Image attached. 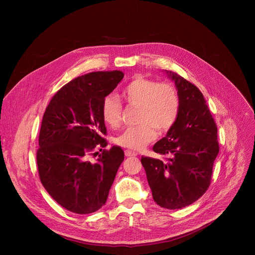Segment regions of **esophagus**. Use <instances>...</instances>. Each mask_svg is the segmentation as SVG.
Here are the masks:
<instances>
[{
  "label": "esophagus",
  "mask_w": 255,
  "mask_h": 255,
  "mask_svg": "<svg viewBox=\"0 0 255 255\" xmlns=\"http://www.w3.org/2000/svg\"><path fill=\"white\" fill-rule=\"evenodd\" d=\"M125 155H126L127 157H131V156H136L137 153L134 152V151H131V150H126V151H125Z\"/></svg>",
  "instance_id": "34e87169"
}]
</instances>
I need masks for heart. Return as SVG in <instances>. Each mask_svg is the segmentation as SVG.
I'll return each instance as SVG.
<instances>
[{
  "label": "heart",
  "mask_w": 255,
  "mask_h": 255,
  "mask_svg": "<svg viewBox=\"0 0 255 255\" xmlns=\"http://www.w3.org/2000/svg\"><path fill=\"white\" fill-rule=\"evenodd\" d=\"M122 97L130 107L138 108L136 127L126 128L115 138L122 147L139 150L159 133L167 132L176 123L180 112V99L176 88L167 82H158L142 76L135 77L122 91ZM122 104L118 98L108 95L103 99L101 116L110 128L121 123Z\"/></svg>",
  "instance_id": "obj_1"
}]
</instances>
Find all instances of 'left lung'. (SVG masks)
Listing matches in <instances>:
<instances>
[{
  "mask_svg": "<svg viewBox=\"0 0 255 255\" xmlns=\"http://www.w3.org/2000/svg\"><path fill=\"white\" fill-rule=\"evenodd\" d=\"M166 73L178 90L180 112L153 151L169 158L141 157V164L154 201L175 210L190 205L208 189L219 143L217 126L200 90L177 73Z\"/></svg>",
  "mask_w": 255,
  "mask_h": 255,
  "instance_id": "8db88e82",
  "label": "left lung"
}]
</instances>
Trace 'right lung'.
Returning <instances> with one entry per match:
<instances>
[{"label": "right lung", "mask_w": 255, "mask_h": 255, "mask_svg": "<svg viewBox=\"0 0 255 255\" xmlns=\"http://www.w3.org/2000/svg\"><path fill=\"white\" fill-rule=\"evenodd\" d=\"M123 78L121 71L78 76L53 96L44 113L36 154L39 178L48 193L73 213L90 214L106 203L124 161L119 146L103 149L95 163L88 160L96 148L107 146L101 106Z\"/></svg>", "instance_id": "1"}]
</instances>
